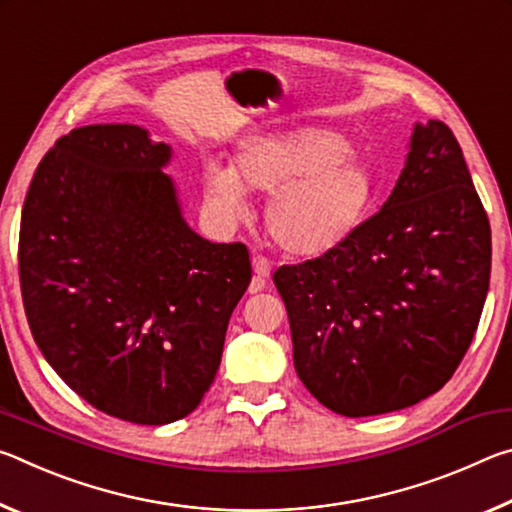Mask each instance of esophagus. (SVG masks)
Here are the masks:
<instances>
[{
  "instance_id": "34e87169",
  "label": "esophagus",
  "mask_w": 512,
  "mask_h": 512,
  "mask_svg": "<svg viewBox=\"0 0 512 512\" xmlns=\"http://www.w3.org/2000/svg\"><path fill=\"white\" fill-rule=\"evenodd\" d=\"M253 271H255V277H253V282H250V293H257V291L264 289L266 277L271 275V262H268V259L262 257V255H255L253 257Z\"/></svg>"
}]
</instances>
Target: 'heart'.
Segmentation results:
<instances>
[{
  "instance_id": "obj_1",
  "label": "heart",
  "mask_w": 512,
  "mask_h": 512,
  "mask_svg": "<svg viewBox=\"0 0 512 512\" xmlns=\"http://www.w3.org/2000/svg\"><path fill=\"white\" fill-rule=\"evenodd\" d=\"M350 155L348 137L325 128L255 137L235 169L219 162L205 169V198L235 223L246 214V189L271 194L266 228L275 244L289 255H323L350 237L372 194L368 171Z\"/></svg>"
}]
</instances>
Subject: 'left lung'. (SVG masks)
<instances>
[{"instance_id": "1", "label": "left lung", "mask_w": 512, "mask_h": 512, "mask_svg": "<svg viewBox=\"0 0 512 512\" xmlns=\"http://www.w3.org/2000/svg\"><path fill=\"white\" fill-rule=\"evenodd\" d=\"M490 223L454 133L415 124L397 185L339 246L280 266L293 363L348 418L440 391L474 339L490 287Z\"/></svg>"}]
</instances>
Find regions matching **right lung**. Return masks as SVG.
Segmentation results:
<instances>
[{
  "mask_svg": "<svg viewBox=\"0 0 512 512\" xmlns=\"http://www.w3.org/2000/svg\"><path fill=\"white\" fill-rule=\"evenodd\" d=\"M164 142L131 124L60 137L38 164L20 223V289L40 352L92 404L169 424L201 404L253 268L180 216Z\"/></svg>",
  "mask_w": 512,
  "mask_h": 512,
  "instance_id": "obj_1",
  "label": "right lung"
}]
</instances>
